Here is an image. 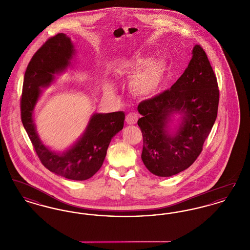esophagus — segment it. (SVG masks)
<instances>
[{
    "label": "esophagus",
    "mask_w": 250,
    "mask_h": 250,
    "mask_svg": "<svg viewBox=\"0 0 250 250\" xmlns=\"http://www.w3.org/2000/svg\"><path fill=\"white\" fill-rule=\"evenodd\" d=\"M138 119H139V115L136 112H129L125 117V121L128 125H135Z\"/></svg>",
    "instance_id": "1"
}]
</instances>
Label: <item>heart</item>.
<instances>
[{
  "label": "heart",
  "instance_id": "obj_1",
  "mask_svg": "<svg viewBox=\"0 0 250 250\" xmlns=\"http://www.w3.org/2000/svg\"><path fill=\"white\" fill-rule=\"evenodd\" d=\"M135 75L131 87L132 90L141 96H151L156 93L159 86L162 83L166 73V65L162 61H149L146 59L137 58L129 62L124 73ZM107 91L112 90L111 85H107Z\"/></svg>",
  "mask_w": 250,
  "mask_h": 250
}]
</instances>
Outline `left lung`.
Returning a JSON list of instances; mask_svg holds the SVG:
<instances>
[{
    "label": "left lung",
    "mask_w": 250,
    "mask_h": 250,
    "mask_svg": "<svg viewBox=\"0 0 250 250\" xmlns=\"http://www.w3.org/2000/svg\"><path fill=\"white\" fill-rule=\"evenodd\" d=\"M219 90L211 63L200 46L193 48L188 68L169 89L143 100L138 121L143 137L144 165L155 175L168 177L187 169L201 155L217 116ZM183 112L175 135L166 130L167 117Z\"/></svg>",
    "instance_id": "left-lung-1"
}]
</instances>
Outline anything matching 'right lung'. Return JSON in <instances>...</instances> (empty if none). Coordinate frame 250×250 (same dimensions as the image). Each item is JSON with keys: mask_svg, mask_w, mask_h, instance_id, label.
I'll list each match as a JSON object with an SVG mask.
<instances>
[{"mask_svg": "<svg viewBox=\"0 0 250 250\" xmlns=\"http://www.w3.org/2000/svg\"><path fill=\"white\" fill-rule=\"evenodd\" d=\"M74 48L64 34L51 36L37 49L24 75L21 97V116L33 147L41 163L64 178L83 181L91 178L101 167L112 137L124 127L125 113L116 111L95 114L83 138L63 154L50 151L40 142L33 121V111L40 95V87L48 85L53 74L69 64Z\"/></svg>", "mask_w": 250, "mask_h": 250, "instance_id": "obj_1", "label": "right lung"}]
</instances>
